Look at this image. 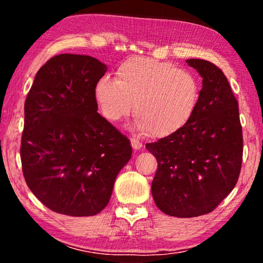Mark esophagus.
Returning a JSON list of instances; mask_svg holds the SVG:
<instances>
[{"label": "esophagus", "instance_id": "esophagus-1", "mask_svg": "<svg viewBox=\"0 0 263 263\" xmlns=\"http://www.w3.org/2000/svg\"><path fill=\"white\" fill-rule=\"evenodd\" d=\"M131 145L135 149H140L142 147L141 141H139V139H137V138H135V137L131 138Z\"/></svg>", "mask_w": 263, "mask_h": 263}]
</instances>
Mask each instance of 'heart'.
Masks as SVG:
<instances>
[{"mask_svg": "<svg viewBox=\"0 0 263 263\" xmlns=\"http://www.w3.org/2000/svg\"><path fill=\"white\" fill-rule=\"evenodd\" d=\"M198 96L193 73L145 57L125 60L116 70L115 81L101 79L95 87V100L108 121H121L133 104L136 128L154 137L171 136L185 125Z\"/></svg>", "mask_w": 263, "mask_h": 263, "instance_id": "heart-1", "label": "heart"}]
</instances>
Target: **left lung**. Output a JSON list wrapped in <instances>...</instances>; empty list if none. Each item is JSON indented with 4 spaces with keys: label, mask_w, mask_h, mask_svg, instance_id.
I'll use <instances>...</instances> for the list:
<instances>
[{
    "label": "left lung",
    "mask_w": 263,
    "mask_h": 263,
    "mask_svg": "<svg viewBox=\"0 0 263 263\" xmlns=\"http://www.w3.org/2000/svg\"><path fill=\"white\" fill-rule=\"evenodd\" d=\"M203 78L193 116L171 136L146 145L158 161L152 182L157 206L190 218L215 210L237 184L242 162L238 101L215 64L186 60Z\"/></svg>",
    "instance_id": "left-lung-1"
}]
</instances>
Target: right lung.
Segmentation results:
<instances>
[{
	"label": "right lung",
	"instance_id": "right-lung-1",
	"mask_svg": "<svg viewBox=\"0 0 263 263\" xmlns=\"http://www.w3.org/2000/svg\"><path fill=\"white\" fill-rule=\"evenodd\" d=\"M105 72L92 57L55 55L39 68L26 96L24 179L44 205L62 215L100 213L131 159L127 137L97 112L95 87Z\"/></svg>",
	"mask_w": 263,
	"mask_h": 263
}]
</instances>
